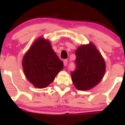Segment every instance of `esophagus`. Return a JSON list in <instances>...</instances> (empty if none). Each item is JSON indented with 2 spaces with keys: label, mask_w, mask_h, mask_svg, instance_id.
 Returning <instances> with one entry per match:
<instances>
[{
  "label": "esophagus",
  "mask_w": 125,
  "mask_h": 125,
  "mask_svg": "<svg viewBox=\"0 0 125 125\" xmlns=\"http://www.w3.org/2000/svg\"><path fill=\"white\" fill-rule=\"evenodd\" d=\"M63 64L64 66H66L67 64V61L66 59H64L63 61Z\"/></svg>",
  "instance_id": "esophagus-1"
}]
</instances>
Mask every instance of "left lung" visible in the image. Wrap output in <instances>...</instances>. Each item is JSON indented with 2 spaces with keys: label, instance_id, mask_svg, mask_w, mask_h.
<instances>
[{
  "label": "left lung",
  "instance_id": "obj_1",
  "mask_svg": "<svg viewBox=\"0 0 125 125\" xmlns=\"http://www.w3.org/2000/svg\"><path fill=\"white\" fill-rule=\"evenodd\" d=\"M75 54L76 68L71 73L74 87L80 90L91 89L104 77L106 70L105 61L92 42L79 46Z\"/></svg>",
  "mask_w": 125,
  "mask_h": 125
}]
</instances>
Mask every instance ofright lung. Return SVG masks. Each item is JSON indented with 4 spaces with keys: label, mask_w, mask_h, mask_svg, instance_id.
<instances>
[{
    "label": "right lung",
    "mask_w": 125,
    "mask_h": 125,
    "mask_svg": "<svg viewBox=\"0 0 125 125\" xmlns=\"http://www.w3.org/2000/svg\"><path fill=\"white\" fill-rule=\"evenodd\" d=\"M22 66L27 79L35 87L48 86L63 67V63L54 52L49 41L37 39L22 59Z\"/></svg>",
    "instance_id": "1"
}]
</instances>
